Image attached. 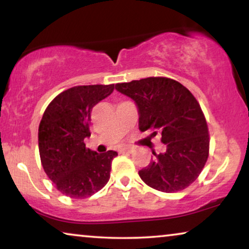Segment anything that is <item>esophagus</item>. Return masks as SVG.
Instances as JSON below:
<instances>
[{"mask_svg":"<svg viewBox=\"0 0 249 249\" xmlns=\"http://www.w3.org/2000/svg\"><path fill=\"white\" fill-rule=\"evenodd\" d=\"M132 151H134V149L131 147H124L120 149V153H132Z\"/></svg>","mask_w":249,"mask_h":249,"instance_id":"obj_1","label":"esophagus"}]
</instances>
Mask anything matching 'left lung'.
Listing matches in <instances>:
<instances>
[{"mask_svg": "<svg viewBox=\"0 0 249 249\" xmlns=\"http://www.w3.org/2000/svg\"><path fill=\"white\" fill-rule=\"evenodd\" d=\"M117 90L135 101L139 130L161 136L166 146L139 177L163 193H177L198 178L209 158L210 135L206 119L195 96L178 81L149 77L115 85Z\"/></svg>", "mask_w": 249, "mask_h": 249, "instance_id": "obj_1", "label": "left lung"}]
</instances>
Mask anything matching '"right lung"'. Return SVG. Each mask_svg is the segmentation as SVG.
Masks as SVG:
<instances>
[{"mask_svg":"<svg viewBox=\"0 0 249 249\" xmlns=\"http://www.w3.org/2000/svg\"><path fill=\"white\" fill-rule=\"evenodd\" d=\"M114 90L112 85L74 86L49 104L38 128L40 162L61 194L70 198L90 197L110 179L117 152L98 153L86 147L91 108Z\"/></svg>","mask_w":249,"mask_h":249,"instance_id":"right-lung-1","label":"right lung"}]
</instances>
